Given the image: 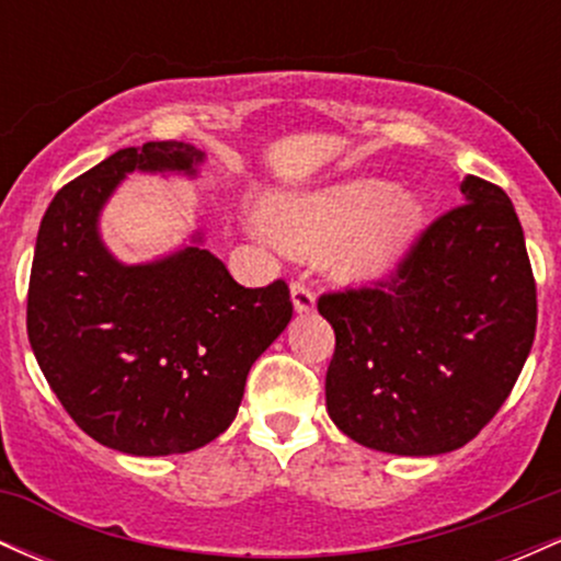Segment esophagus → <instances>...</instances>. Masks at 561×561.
Instances as JSON below:
<instances>
[{
    "label": "esophagus",
    "instance_id": "esophagus-1",
    "mask_svg": "<svg viewBox=\"0 0 561 561\" xmlns=\"http://www.w3.org/2000/svg\"><path fill=\"white\" fill-rule=\"evenodd\" d=\"M289 293H293V306L298 313H308L313 311V306H317V295H313V289L308 282H293V287H289Z\"/></svg>",
    "mask_w": 561,
    "mask_h": 561
}]
</instances>
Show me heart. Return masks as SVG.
Returning <instances> with one entry per match:
<instances>
[{"label":"heart","instance_id":"b5f03b06","mask_svg":"<svg viewBox=\"0 0 561 561\" xmlns=\"http://www.w3.org/2000/svg\"><path fill=\"white\" fill-rule=\"evenodd\" d=\"M422 227V199L382 179H351L302 195L276 197L255 234L295 253L330 248L332 268L347 282H375L401 263Z\"/></svg>","mask_w":561,"mask_h":561}]
</instances>
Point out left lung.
Here are the masks:
<instances>
[{
    "instance_id": "left-lung-1",
    "label": "left lung",
    "mask_w": 561,
    "mask_h": 561,
    "mask_svg": "<svg viewBox=\"0 0 561 561\" xmlns=\"http://www.w3.org/2000/svg\"><path fill=\"white\" fill-rule=\"evenodd\" d=\"M390 279L319 298L334 330L327 411L398 456L461 448L493 420L536 337V279L512 199L465 176Z\"/></svg>"
}]
</instances>
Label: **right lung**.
Returning <instances> with one entry per match:
<instances>
[{"mask_svg": "<svg viewBox=\"0 0 561 561\" xmlns=\"http://www.w3.org/2000/svg\"><path fill=\"white\" fill-rule=\"evenodd\" d=\"M203 160L186 141L126 147L62 186L38 227L25 319L36 362L83 433L131 456L216 440L293 319L285 282L237 285L199 231L134 266L102 242L100 214L128 173L197 176Z\"/></svg>", "mask_w": 561, "mask_h": 561, "instance_id": "1", "label": "right lung"}]
</instances>
